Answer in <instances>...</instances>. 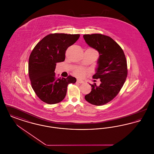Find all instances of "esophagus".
Wrapping results in <instances>:
<instances>
[{
	"mask_svg": "<svg viewBox=\"0 0 154 154\" xmlns=\"http://www.w3.org/2000/svg\"><path fill=\"white\" fill-rule=\"evenodd\" d=\"M77 82H78V83H79V84H82V83H84V81L80 80H77Z\"/></svg>",
	"mask_w": 154,
	"mask_h": 154,
	"instance_id": "esophagus-1",
	"label": "esophagus"
}]
</instances>
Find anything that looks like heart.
Wrapping results in <instances>:
<instances>
[{
	"label": "heart",
	"mask_w": 154,
	"mask_h": 154,
	"mask_svg": "<svg viewBox=\"0 0 154 154\" xmlns=\"http://www.w3.org/2000/svg\"><path fill=\"white\" fill-rule=\"evenodd\" d=\"M89 72V70L87 69L81 67H77L73 70V73L80 77H83Z\"/></svg>",
	"instance_id": "b5f03b06"
}]
</instances>
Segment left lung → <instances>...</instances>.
Here are the masks:
<instances>
[{
  "mask_svg": "<svg viewBox=\"0 0 154 154\" xmlns=\"http://www.w3.org/2000/svg\"><path fill=\"white\" fill-rule=\"evenodd\" d=\"M85 42L99 53L98 67L93 79H100V85L90 84L91 92L85 96L88 102L102 106L119 92L128 75L127 61L122 48L110 37L102 34L84 35Z\"/></svg>",
  "mask_w": 154,
  "mask_h": 154,
  "instance_id": "8db88e82",
  "label": "left lung"
}]
</instances>
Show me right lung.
<instances>
[{
    "mask_svg": "<svg viewBox=\"0 0 154 154\" xmlns=\"http://www.w3.org/2000/svg\"><path fill=\"white\" fill-rule=\"evenodd\" d=\"M79 34L51 33L41 40L31 52L28 74L32 87L37 97L45 103L54 104L65 97L67 85L74 84L76 79L72 75L57 78L56 65L63 62L67 48L74 44Z\"/></svg>",
    "mask_w": 154,
    "mask_h": 154,
    "instance_id": "right-lung-1",
    "label": "right lung"
}]
</instances>
